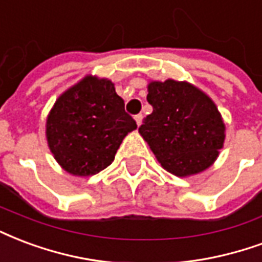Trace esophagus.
<instances>
[{"label":"esophagus","instance_id":"34e87169","mask_svg":"<svg viewBox=\"0 0 262 262\" xmlns=\"http://www.w3.org/2000/svg\"><path fill=\"white\" fill-rule=\"evenodd\" d=\"M135 121H136L137 125L140 126V125H141V122H143V115H141V114H139V115L135 116Z\"/></svg>","mask_w":262,"mask_h":262}]
</instances>
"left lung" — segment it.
Masks as SVG:
<instances>
[{
	"mask_svg": "<svg viewBox=\"0 0 262 262\" xmlns=\"http://www.w3.org/2000/svg\"><path fill=\"white\" fill-rule=\"evenodd\" d=\"M152 112L139 132L168 172L190 176L214 164L224 147L225 123L215 102L187 82L148 83Z\"/></svg>",
	"mask_w": 262,
	"mask_h": 262,
	"instance_id": "8db88e82",
	"label": "left lung"
}]
</instances>
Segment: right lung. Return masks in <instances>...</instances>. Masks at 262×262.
<instances>
[{"instance_id": "obj_1", "label": "right lung", "mask_w": 262, "mask_h": 262, "mask_svg": "<svg viewBox=\"0 0 262 262\" xmlns=\"http://www.w3.org/2000/svg\"><path fill=\"white\" fill-rule=\"evenodd\" d=\"M136 127L114 83L89 75L58 97L47 116L46 136L63 169L92 176L111 165L122 140Z\"/></svg>"}]
</instances>
